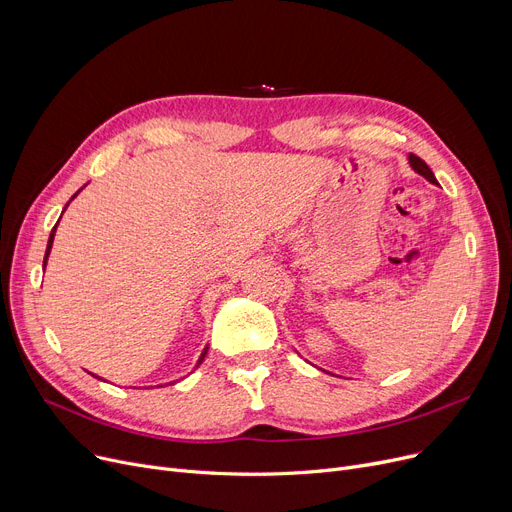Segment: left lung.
Listing matches in <instances>:
<instances>
[{
    "label": "left lung",
    "mask_w": 512,
    "mask_h": 512,
    "mask_svg": "<svg viewBox=\"0 0 512 512\" xmlns=\"http://www.w3.org/2000/svg\"><path fill=\"white\" fill-rule=\"evenodd\" d=\"M409 164H411V168L417 172V174H421L423 178H427L429 182L432 184H438V180H436V176H434V172L429 170V166L425 164V161L421 159V157H417V155H413V153H409Z\"/></svg>",
    "instance_id": "obj_1"
}]
</instances>
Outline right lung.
Segmentation results:
<instances>
[{"mask_svg": "<svg viewBox=\"0 0 512 512\" xmlns=\"http://www.w3.org/2000/svg\"><path fill=\"white\" fill-rule=\"evenodd\" d=\"M76 195H78V193H76ZM76 195H74V197H76ZM74 197H72V199H74ZM56 228H58V224L53 226V230H51V234H49V240H47V251H45L43 265H47V257H49V253H51V245H53V236H56ZM207 348H209V346H205V348H203V353H201V357H199V361H197V367L203 363V359H205V355H207ZM95 378H97V375H95Z\"/></svg>", "mask_w": 512, "mask_h": 512, "instance_id": "add662e5", "label": "right lung"}]
</instances>
